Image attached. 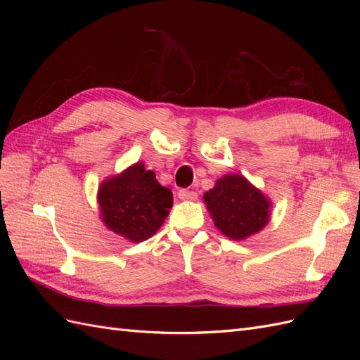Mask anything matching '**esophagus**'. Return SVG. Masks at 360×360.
<instances>
[{"label": "esophagus", "instance_id": "34e87169", "mask_svg": "<svg viewBox=\"0 0 360 360\" xmlns=\"http://www.w3.org/2000/svg\"><path fill=\"white\" fill-rule=\"evenodd\" d=\"M197 197H198V195L195 193L193 191H189V189H181V191H179V198H180V200L193 201V200H197Z\"/></svg>", "mask_w": 360, "mask_h": 360}]
</instances>
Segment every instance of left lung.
Masks as SVG:
<instances>
[{
	"label": "left lung",
	"instance_id": "1",
	"mask_svg": "<svg viewBox=\"0 0 360 360\" xmlns=\"http://www.w3.org/2000/svg\"><path fill=\"white\" fill-rule=\"evenodd\" d=\"M214 225L233 240H243L263 230L270 219L271 202L243 176L226 174L204 193Z\"/></svg>",
	"mask_w": 360,
	"mask_h": 360
}]
</instances>
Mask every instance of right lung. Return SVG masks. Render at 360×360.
<instances>
[{"label":"right lung","mask_w":360,"mask_h":360,"mask_svg":"<svg viewBox=\"0 0 360 360\" xmlns=\"http://www.w3.org/2000/svg\"><path fill=\"white\" fill-rule=\"evenodd\" d=\"M97 202L102 221L129 242H144L162 226L172 207V192L156 180V174L136 162L118 176L106 179Z\"/></svg>","instance_id":"1"}]
</instances>
